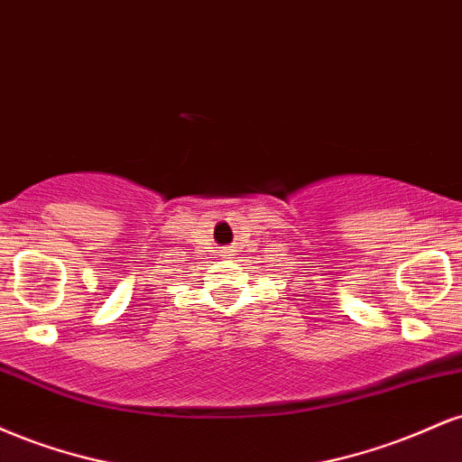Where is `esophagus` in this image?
<instances>
[{
    "instance_id": "esophagus-1",
    "label": "esophagus",
    "mask_w": 462,
    "mask_h": 462,
    "mask_svg": "<svg viewBox=\"0 0 462 462\" xmlns=\"http://www.w3.org/2000/svg\"><path fill=\"white\" fill-rule=\"evenodd\" d=\"M221 256H224V258H227V256H232V249H224V252H221Z\"/></svg>"
}]
</instances>
